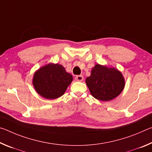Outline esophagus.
Here are the masks:
<instances>
[{"instance_id": "1", "label": "esophagus", "mask_w": 152, "mask_h": 152, "mask_svg": "<svg viewBox=\"0 0 152 152\" xmlns=\"http://www.w3.org/2000/svg\"><path fill=\"white\" fill-rule=\"evenodd\" d=\"M76 81H78V82H82V80H84V77L82 76V75H78V76H76Z\"/></svg>"}]
</instances>
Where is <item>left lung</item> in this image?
I'll use <instances>...</instances> for the list:
<instances>
[{"label": "left lung", "instance_id": "left-lung-1", "mask_svg": "<svg viewBox=\"0 0 152 152\" xmlns=\"http://www.w3.org/2000/svg\"><path fill=\"white\" fill-rule=\"evenodd\" d=\"M86 84L92 96L101 101H109L121 93L125 78L118 69L97 64L92 68Z\"/></svg>", "mask_w": 152, "mask_h": 152}]
</instances>
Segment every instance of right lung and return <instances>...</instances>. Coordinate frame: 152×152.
Instances as JSON below:
<instances>
[{
  "mask_svg": "<svg viewBox=\"0 0 152 152\" xmlns=\"http://www.w3.org/2000/svg\"><path fill=\"white\" fill-rule=\"evenodd\" d=\"M73 77L61 64L50 63L41 67L33 75L35 91L46 99H56L65 93Z\"/></svg>",
  "mask_w": 152,
  "mask_h": 152,
  "instance_id": "1",
  "label": "right lung"
}]
</instances>
